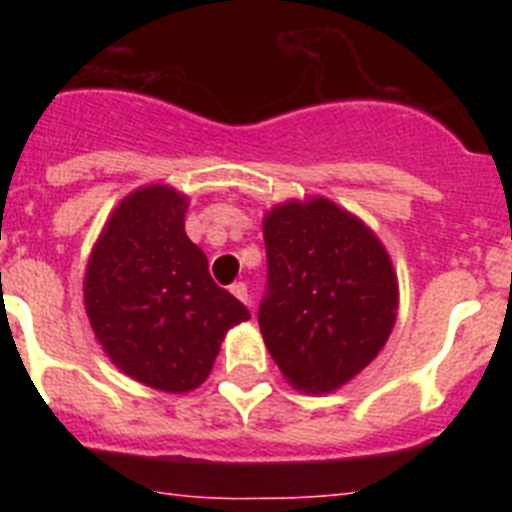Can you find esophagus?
Here are the masks:
<instances>
[{"instance_id": "1", "label": "esophagus", "mask_w": 512, "mask_h": 512, "mask_svg": "<svg viewBox=\"0 0 512 512\" xmlns=\"http://www.w3.org/2000/svg\"><path fill=\"white\" fill-rule=\"evenodd\" d=\"M230 292H233V297H238L241 302L251 305V295H248V284L246 282H233V284H230Z\"/></svg>"}]
</instances>
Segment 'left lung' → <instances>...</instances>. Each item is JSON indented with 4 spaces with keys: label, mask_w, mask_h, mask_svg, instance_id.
Returning <instances> with one entry per match:
<instances>
[{
    "label": "left lung",
    "mask_w": 512,
    "mask_h": 512,
    "mask_svg": "<svg viewBox=\"0 0 512 512\" xmlns=\"http://www.w3.org/2000/svg\"><path fill=\"white\" fill-rule=\"evenodd\" d=\"M266 292L259 325L289 384L330 392L387 343L397 277L377 235L328 200L287 202L264 217Z\"/></svg>",
    "instance_id": "obj_1"
}]
</instances>
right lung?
Returning a JSON list of instances; mask_svg holds the SVG:
<instances>
[{
  "instance_id": "add662e5",
  "label": "right lung",
  "mask_w": 512,
  "mask_h": 512,
  "mask_svg": "<svg viewBox=\"0 0 512 512\" xmlns=\"http://www.w3.org/2000/svg\"><path fill=\"white\" fill-rule=\"evenodd\" d=\"M187 197L143 187L120 202L84 279L89 323L122 372L164 392H189L210 374L228 328L251 318L217 287L207 256L184 233Z\"/></svg>"
}]
</instances>
